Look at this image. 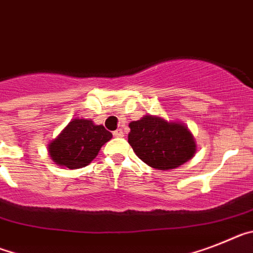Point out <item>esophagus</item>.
Wrapping results in <instances>:
<instances>
[{"label":"esophagus","instance_id":"esophagus-1","mask_svg":"<svg viewBox=\"0 0 253 253\" xmlns=\"http://www.w3.org/2000/svg\"><path fill=\"white\" fill-rule=\"evenodd\" d=\"M113 136L114 137H122V136H124V131L121 128L116 129V131H113Z\"/></svg>","mask_w":253,"mask_h":253}]
</instances>
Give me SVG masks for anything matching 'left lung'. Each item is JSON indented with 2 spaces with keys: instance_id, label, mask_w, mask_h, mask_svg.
<instances>
[{
  "instance_id": "1",
  "label": "left lung",
  "mask_w": 253,
  "mask_h": 253,
  "mask_svg": "<svg viewBox=\"0 0 253 253\" xmlns=\"http://www.w3.org/2000/svg\"><path fill=\"white\" fill-rule=\"evenodd\" d=\"M128 127V144L151 168H177L190 160L196 151L192 135L181 124H170L148 114L131 122Z\"/></svg>"
}]
</instances>
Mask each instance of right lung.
I'll list each match as a JSON object with an SVG mask.
<instances>
[{
	"label": "right lung",
	"instance_id": "obj_1",
	"mask_svg": "<svg viewBox=\"0 0 253 253\" xmlns=\"http://www.w3.org/2000/svg\"><path fill=\"white\" fill-rule=\"evenodd\" d=\"M112 139V133L93 121L74 120L56 140L50 142L49 155L56 164L69 169L86 167L100 148Z\"/></svg>",
	"mask_w": 253,
	"mask_h": 253
}]
</instances>
